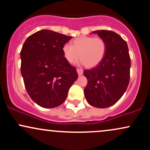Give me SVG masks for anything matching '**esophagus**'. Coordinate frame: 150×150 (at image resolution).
I'll return each mask as SVG.
<instances>
[{
    "label": "esophagus",
    "mask_w": 150,
    "mask_h": 150,
    "mask_svg": "<svg viewBox=\"0 0 150 150\" xmlns=\"http://www.w3.org/2000/svg\"><path fill=\"white\" fill-rule=\"evenodd\" d=\"M77 73H78V75H82V74H83V70L82 69H79V68H77Z\"/></svg>",
    "instance_id": "esophagus-1"
}]
</instances>
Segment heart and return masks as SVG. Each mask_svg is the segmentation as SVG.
I'll use <instances>...</instances> for the list:
<instances>
[{
  "instance_id": "obj_1",
  "label": "heart",
  "mask_w": 150,
  "mask_h": 150,
  "mask_svg": "<svg viewBox=\"0 0 150 150\" xmlns=\"http://www.w3.org/2000/svg\"><path fill=\"white\" fill-rule=\"evenodd\" d=\"M63 54L69 63H73L80 56L78 64L93 68L104 58L106 51V44L100 37L82 36L73 41L71 44L63 45Z\"/></svg>"
}]
</instances>
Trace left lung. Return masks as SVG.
I'll return each instance as SVG.
<instances>
[{
  "label": "left lung",
  "instance_id": "8db88e82",
  "mask_svg": "<svg viewBox=\"0 0 150 150\" xmlns=\"http://www.w3.org/2000/svg\"><path fill=\"white\" fill-rule=\"evenodd\" d=\"M106 44L104 58L95 68L84 70L87 85L84 94L87 102L97 108L112 106L123 95L130 81V58L127 43L113 31L97 30Z\"/></svg>",
  "mask_w": 150,
  "mask_h": 150
}]
</instances>
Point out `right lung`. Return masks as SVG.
Here are the masks:
<instances>
[{
  "label": "right lung",
  "instance_id": "1",
  "mask_svg": "<svg viewBox=\"0 0 150 150\" xmlns=\"http://www.w3.org/2000/svg\"><path fill=\"white\" fill-rule=\"evenodd\" d=\"M72 37L42 30L30 36L22 46L21 74L26 90L36 104L54 108L66 99L77 79L76 68L63 54V46Z\"/></svg>",
  "mask_w": 150,
  "mask_h": 150
}]
</instances>
